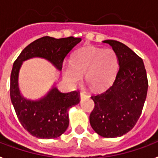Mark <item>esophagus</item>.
Returning a JSON list of instances; mask_svg holds the SVG:
<instances>
[{"mask_svg":"<svg viewBox=\"0 0 158 158\" xmlns=\"http://www.w3.org/2000/svg\"><path fill=\"white\" fill-rule=\"evenodd\" d=\"M88 94H86V92H81L80 93V98H85V97H87Z\"/></svg>","mask_w":158,"mask_h":158,"instance_id":"obj_1","label":"esophagus"}]
</instances>
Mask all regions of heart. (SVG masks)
I'll return each instance as SVG.
<instances>
[{"mask_svg":"<svg viewBox=\"0 0 158 158\" xmlns=\"http://www.w3.org/2000/svg\"><path fill=\"white\" fill-rule=\"evenodd\" d=\"M118 69V58L114 50L88 46L75 51L70 64L64 63L62 72L71 85L80 83L84 75L93 89L103 90L113 84Z\"/></svg>","mask_w":158,"mask_h":158,"instance_id":"b5f03b06","label":"heart"}]
</instances>
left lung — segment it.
I'll return each instance as SVG.
<instances>
[{"label":"left lung","instance_id":"obj_1","mask_svg":"<svg viewBox=\"0 0 158 158\" xmlns=\"http://www.w3.org/2000/svg\"><path fill=\"white\" fill-rule=\"evenodd\" d=\"M118 55L119 69L112 86L93 95L94 108L90 114L92 128L103 138L124 135L135 126L143 111L148 82L143 60L121 42L108 40Z\"/></svg>","mask_w":158,"mask_h":158}]
</instances>
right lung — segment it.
Returning a JSON list of instances; mask_svg holds the SVG:
<instances>
[{"instance_id": "add662e5", "label": "right lung", "mask_w": 158, "mask_h": 158, "mask_svg": "<svg viewBox=\"0 0 158 158\" xmlns=\"http://www.w3.org/2000/svg\"><path fill=\"white\" fill-rule=\"evenodd\" d=\"M81 41L73 36L55 39L44 36L27 45L13 64L10 74V99L15 114L24 128L38 138H55L69 127V109L79 103V93H61L55 86L38 100H30L20 94L19 73L24 61L31 58H43L58 70L62 69L64 60Z\"/></svg>"}]
</instances>
